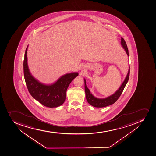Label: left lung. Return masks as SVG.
<instances>
[{
  "mask_svg": "<svg viewBox=\"0 0 156 156\" xmlns=\"http://www.w3.org/2000/svg\"><path fill=\"white\" fill-rule=\"evenodd\" d=\"M121 45L124 49L125 51H126L127 56H129V50H128L127 45H126V41L122 37V39H121ZM129 72H130V70H129V71L127 73V75L124 79L123 83H122V85L112 95L108 97H106L105 98H98L93 96V94L91 93L90 90L86 86V80H85V79H84L85 91L86 100L88 102L90 105L95 107H106V106L115 103L122 94L124 87L126 86L127 82L129 81Z\"/></svg>",
  "mask_w": 156,
  "mask_h": 156,
  "instance_id": "obj_1",
  "label": "left lung"
}]
</instances>
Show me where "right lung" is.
<instances>
[{"mask_svg":"<svg viewBox=\"0 0 156 156\" xmlns=\"http://www.w3.org/2000/svg\"><path fill=\"white\" fill-rule=\"evenodd\" d=\"M26 50L23 61V73L26 85L30 95L41 105L46 107H58L63 105L66 99L68 87L72 81L78 75V72L69 73L62 76L51 84L41 83L34 78L27 65V50Z\"/></svg>","mask_w":156,"mask_h":156,"instance_id":"obj_1","label":"right lung"}]
</instances>
